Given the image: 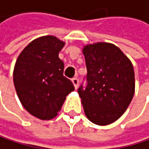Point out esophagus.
Here are the masks:
<instances>
[{"label": "esophagus", "instance_id": "obj_1", "mask_svg": "<svg viewBox=\"0 0 149 149\" xmlns=\"http://www.w3.org/2000/svg\"><path fill=\"white\" fill-rule=\"evenodd\" d=\"M72 82H73V84L75 89H77V87H78V84H79V80L78 78H76V77H74V78L72 79Z\"/></svg>", "mask_w": 149, "mask_h": 149}]
</instances>
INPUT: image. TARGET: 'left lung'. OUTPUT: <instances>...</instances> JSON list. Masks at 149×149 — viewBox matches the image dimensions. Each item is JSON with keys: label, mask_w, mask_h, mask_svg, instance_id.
<instances>
[{"label": "left lung", "mask_w": 149, "mask_h": 149, "mask_svg": "<svg viewBox=\"0 0 149 149\" xmlns=\"http://www.w3.org/2000/svg\"><path fill=\"white\" fill-rule=\"evenodd\" d=\"M87 86L78 94L88 119L98 126L116 121L127 109L135 94L131 61L113 43L99 42L83 48Z\"/></svg>", "instance_id": "obj_1"}]
</instances>
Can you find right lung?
<instances>
[{"label":"right lung","mask_w":149,"mask_h":149,"mask_svg":"<svg viewBox=\"0 0 149 149\" xmlns=\"http://www.w3.org/2000/svg\"><path fill=\"white\" fill-rule=\"evenodd\" d=\"M65 42L54 35L32 41L22 51L13 69V83L21 104L41 120L57 116L66 95L74 90L63 76L59 52Z\"/></svg>","instance_id":"right-lung-1"}]
</instances>
